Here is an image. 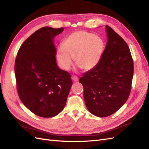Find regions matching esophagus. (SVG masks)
Here are the masks:
<instances>
[{
	"mask_svg": "<svg viewBox=\"0 0 149 149\" xmlns=\"http://www.w3.org/2000/svg\"><path fill=\"white\" fill-rule=\"evenodd\" d=\"M71 79L73 80L74 82H78V80H79L78 78L77 77V76H72Z\"/></svg>",
	"mask_w": 149,
	"mask_h": 149,
	"instance_id": "esophagus-1",
	"label": "esophagus"
}]
</instances>
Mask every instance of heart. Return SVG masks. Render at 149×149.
Instances as JSON below:
<instances>
[{"label": "heart", "instance_id": "b5f03b06", "mask_svg": "<svg viewBox=\"0 0 149 149\" xmlns=\"http://www.w3.org/2000/svg\"><path fill=\"white\" fill-rule=\"evenodd\" d=\"M104 48V42L100 36L85 31H76L65 38L57 48L56 55L62 69L68 70L73 64L88 71L100 63Z\"/></svg>", "mask_w": 149, "mask_h": 149}]
</instances>
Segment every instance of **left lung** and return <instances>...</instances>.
Segmentation results:
<instances>
[{
  "mask_svg": "<svg viewBox=\"0 0 149 149\" xmlns=\"http://www.w3.org/2000/svg\"><path fill=\"white\" fill-rule=\"evenodd\" d=\"M106 30L107 41L100 63L79 81L87 109L100 118L114 114L127 101L134 74L127 44L110 26Z\"/></svg>",
  "mask_w": 149,
  "mask_h": 149,
  "instance_id": "1",
  "label": "left lung"
}]
</instances>
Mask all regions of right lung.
Returning <instances> with one entry per match:
<instances>
[{
    "label": "right lung",
    "instance_id": "obj_1",
    "mask_svg": "<svg viewBox=\"0 0 149 149\" xmlns=\"http://www.w3.org/2000/svg\"><path fill=\"white\" fill-rule=\"evenodd\" d=\"M64 28L44 26L20 47L15 63L17 92L26 108L42 118H52L65 107L72 82L58 68L54 38Z\"/></svg>",
    "mask_w": 149,
    "mask_h": 149
}]
</instances>
